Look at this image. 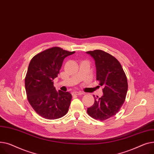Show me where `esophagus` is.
Segmentation results:
<instances>
[{"label": "esophagus", "instance_id": "obj_1", "mask_svg": "<svg viewBox=\"0 0 154 154\" xmlns=\"http://www.w3.org/2000/svg\"><path fill=\"white\" fill-rule=\"evenodd\" d=\"M73 95H82V94H84V93H83V92H78V91H73Z\"/></svg>", "mask_w": 154, "mask_h": 154}]
</instances>
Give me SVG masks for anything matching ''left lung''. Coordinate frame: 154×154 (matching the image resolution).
Returning a JSON list of instances; mask_svg holds the SVG:
<instances>
[{
  "label": "left lung",
  "mask_w": 154,
  "mask_h": 154,
  "mask_svg": "<svg viewBox=\"0 0 154 154\" xmlns=\"http://www.w3.org/2000/svg\"><path fill=\"white\" fill-rule=\"evenodd\" d=\"M95 61L96 80L103 86V95L94 96V103L88 108L93 119L105 121L116 115L124 104L127 94L128 79L121 63L110 54L101 50L86 51Z\"/></svg>",
  "instance_id": "1"
}]
</instances>
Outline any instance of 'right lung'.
Returning <instances> with one entry per match:
<instances>
[{
  "instance_id": "obj_1",
  "label": "right lung",
  "mask_w": 154,
  "mask_h": 154,
  "mask_svg": "<svg viewBox=\"0 0 154 154\" xmlns=\"http://www.w3.org/2000/svg\"><path fill=\"white\" fill-rule=\"evenodd\" d=\"M60 47H52L34 56L25 78L27 99L35 111L43 118L57 119L68 111L71 94L57 91L53 79L58 76L64 59L75 53Z\"/></svg>"
}]
</instances>
